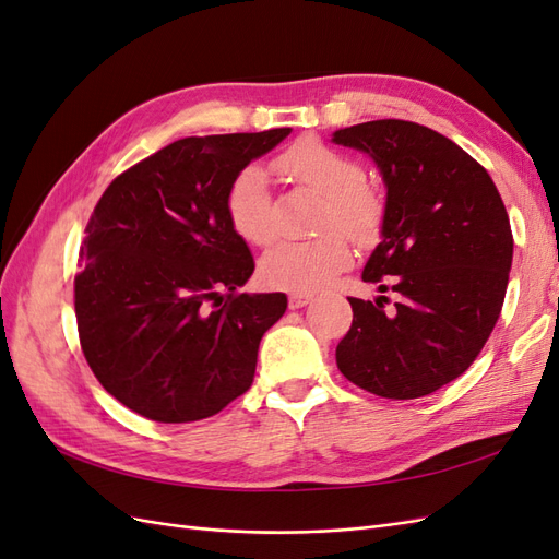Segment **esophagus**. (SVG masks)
<instances>
[{"label": "esophagus", "mask_w": 559, "mask_h": 559, "mask_svg": "<svg viewBox=\"0 0 559 559\" xmlns=\"http://www.w3.org/2000/svg\"><path fill=\"white\" fill-rule=\"evenodd\" d=\"M310 300H312V296H310V294H292V296H289V308H292V310L306 308Z\"/></svg>", "instance_id": "1"}]
</instances>
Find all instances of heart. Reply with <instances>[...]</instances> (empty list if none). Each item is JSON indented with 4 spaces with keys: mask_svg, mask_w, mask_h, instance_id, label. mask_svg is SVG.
I'll use <instances>...</instances> for the list:
<instances>
[{
    "mask_svg": "<svg viewBox=\"0 0 559 559\" xmlns=\"http://www.w3.org/2000/svg\"><path fill=\"white\" fill-rule=\"evenodd\" d=\"M277 170L324 200L317 230L308 242H280L261 259L267 286L292 294H312L352 261V249L338 229L357 245H370L382 228L384 198L366 181L364 165L314 138L298 140L275 160ZM226 212L235 233L251 245H267L277 235V218L267 195L265 173L247 165L228 186ZM337 227L336 231L332 228Z\"/></svg>",
    "mask_w": 559,
    "mask_h": 559,
    "instance_id": "obj_1",
    "label": "heart"
}]
</instances>
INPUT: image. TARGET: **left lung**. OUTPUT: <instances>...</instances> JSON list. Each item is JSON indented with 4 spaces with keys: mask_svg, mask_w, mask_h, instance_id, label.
Returning <instances> with one entry per match:
<instances>
[{
    "mask_svg": "<svg viewBox=\"0 0 559 559\" xmlns=\"http://www.w3.org/2000/svg\"><path fill=\"white\" fill-rule=\"evenodd\" d=\"M333 142L364 151L382 175V240L361 277L401 296L392 312L349 298L337 368L370 394L427 396L476 361L497 324L513 263L509 214L485 167L431 128L382 118L335 130Z\"/></svg>",
    "mask_w": 559,
    "mask_h": 559,
    "instance_id": "obj_1",
    "label": "left lung"
}]
</instances>
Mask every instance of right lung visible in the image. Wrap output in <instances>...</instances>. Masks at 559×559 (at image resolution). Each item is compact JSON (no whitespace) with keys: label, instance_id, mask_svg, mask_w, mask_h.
Masks as SVG:
<instances>
[{"label":"right lung","instance_id":"1","mask_svg":"<svg viewBox=\"0 0 559 559\" xmlns=\"http://www.w3.org/2000/svg\"><path fill=\"white\" fill-rule=\"evenodd\" d=\"M292 128L183 138L118 175L86 226L74 308L83 357L126 408L165 425L224 411L257 373L284 294H242L253 257L228 186Z\"/></svg>","mask_w":559,"mask_h":559}]
</instances>
